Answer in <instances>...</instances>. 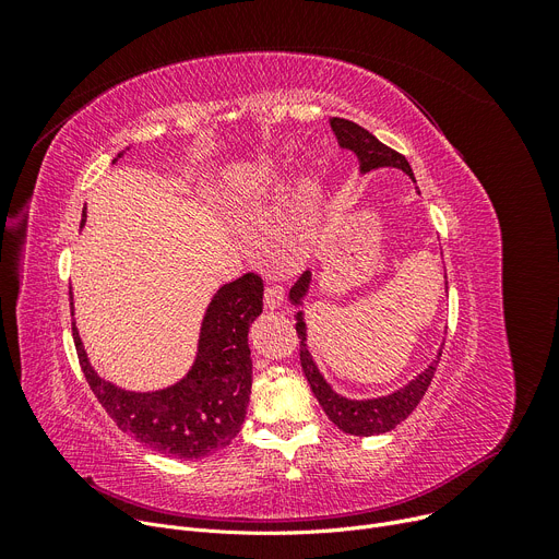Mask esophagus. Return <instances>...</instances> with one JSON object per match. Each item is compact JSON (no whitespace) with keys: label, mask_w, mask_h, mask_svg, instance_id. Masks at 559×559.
<instances>
[{"label":"esophagus","mask_w":559,"mask_h":559,"mask_svg":"<svg viewBox=\"0 0 559 559\" xmlns=\"http://www.w3.org/2000/svg\"><path fill=\"white\" fill-rule=\"evenodd\" d=\"M283 304V287L274 281L267 283V287H264V306L267 308H278Z\"/></svg>","instance_id":"1"}]
</instances>
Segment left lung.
I'll return each mask as SVG.
<instances>
[{"mask_svg": "<svg viewBox=\"0 0 559 559\" xmlns=\"http://www.w3.org/2000/svg\"><path fill=\"white\" fill-rule=\"evenodd\" d=\"M331 129L337 138V142L346 150H354L362 163V171L376 169V167H399L403 171H407L413 176V169H409V163L405 160L403 154H399L392 146L380 142L373 133H369L367 129H362L356 122L342 120V117H331ZM415 179V176H413ZM308 283H310V272L301 274V278L292 285L289 297L299 301L306 292H308ZM297 333L301 337V367L304 373L308 378V383L312 388V394L317 396L319 405L324 407L326 417L344 432L348 435H380L388 432L392 428H396L403 419L409 417V413L419 405V401L424 399V394L430 388V380L437 371L439 360H435L421 376H417L413 383L405 385L403 390H399L396 394L383 396V399H373V401H346L342 396H337L321 378L317 365L310 358V350L306 346V326L301 312L297 314Z\"/></svg>", "mask_w": 559, "mask_h": 559, "instance_id": "left-lung-1", "label": "left lung"}]
</instances>
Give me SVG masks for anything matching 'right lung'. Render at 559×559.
I'll return each instance as SVG.
<instances>
[{
  "mask_svg": "<svg viewBox=\"0 0 559 559\" xmlns=\"http://www.w3.org/2000/svg\"><path fill=\"white\" fill-rule=\"evenodd\" d=\"M260 274L226 283L205 312L192 371L163 392L133 394L99 378L72 324L81 371L93 394L117 424L167 457L197 460L226 449L240 432L251 394L249 326L262 312Z\"/></svg>",
  "mask_w": 559,
  "mask_h": 559,
  "instance_id": "obj_1",
  "label": "right lung"
}]
</instances>
